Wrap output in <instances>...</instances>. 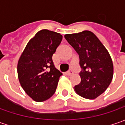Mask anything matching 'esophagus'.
I'll return each instance as SVG.
<instances>
[{
  "instance_id": "34e87169",
  "label": "esophagus",
  "mask_w": 125,
  "mask_h": 125,
  "mask_svg": "<svg viewBox=\"0 0 125 125\" xmlns=\"http://www.w3.org/2000/svg\"><path fill=\"white\" fill-rule=\"evenodd\" d=\"M73 74V71H72V70H69V71L67 72V75H71V74Z\"/></svg>"
}]
</instances>
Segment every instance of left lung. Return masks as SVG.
<instances>
[{"instance_id":"8db88e82","label":"left lung","mask_w":125,"mask_h":125,"mask_svg":"<svg viewBox=\"0 0 125 125\" xmlns=\"http://www.w3.org/2000/svg\"><path fill=\"white\" fill-rule=\"evenodd\" d=\"M65 38L79 56L81 83L74 90L82 97L97 98L107 89L113 76L110 54L93 32L84 31L67 34Z\"/></svg>"}]
</instances>
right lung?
Here are the masks:
<instances>
[{"mask_svg": "<svg viewBox=\"0 0 125 125\" xmlns=\"http://www.w3.org/2000/svg\"><path fill=\"white\" fill-rule=\"evenodd\" d=\"M60 33L44 29L27 44L17 65L18 77L26 94L35 102H44L55 93L62 74L54 66L52 56L60 45Z\"/></svg>", "mask_w": 125, "mask_h": 125, "instance_id": "add662e5", "label": "right lung"}]
</instances>
